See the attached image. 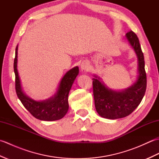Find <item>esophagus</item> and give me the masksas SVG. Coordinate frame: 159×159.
I'll use <instances>...</instances> for the list:
<instances>
[{
    "instance_id": "1",
    "label": "esophagus",
    "mask_w": 159,
    "mask_h": 159,
    "mask_svg": "<svg viewBox=\"0 0 159 159\" xmlns=\"http://www.w3.org/2000/svg\"><path fill=\"white\" fill-rule=\"evenodd\" d=\"M80 67H81L82 70H84V71L88 70L89 69V64L88 62L85 61L82 62L81 65H80Z\"/></svg>"
}]
</instances>
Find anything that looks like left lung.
I'll return each mask as SVG.
<instances>
[{"mask_svg":"<svg viewBox=\"0 0 159 159\" xmlns=\"http://www.w3.org/2000/svg\"><path fill=\"white\" fill-rule=\"evenodd\" d=\"M128 43L135 52L138 59L139 75L135 83L121 91H115L107 87L100 77L94 75L93 92L96 109L99 116L111 120L125 117L133 113L142 100L146 90L147 78L145 71L143 53L139 39L133 31L126 34Z\"/></svg>","mask_w":159,"mask_h":159,"instance_id":"8db88e82","label":"left lung"}]
</instances>
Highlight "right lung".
Segmentation results:
<instances>
[{"mask_svg":"<svg viewBox=\"0 0 159 159\" xmlns=\"http://www.w3.org/2000/svg\"><path fill=\"white\" fill-rule=\"evenodd\" d=\"M18 45L16 48V57L13 63L16 76V91L21 102L33 117L43 121H55L66 116L69 109L68 94L74 80L79 74V67H74L65 74L61 80L55 95L43 101H36L24 93L17 69Z\"/></svg>","mask_w":159,"mask_h":159,"instance_id":"add662e5","label":"right lung"}]
</instances>
